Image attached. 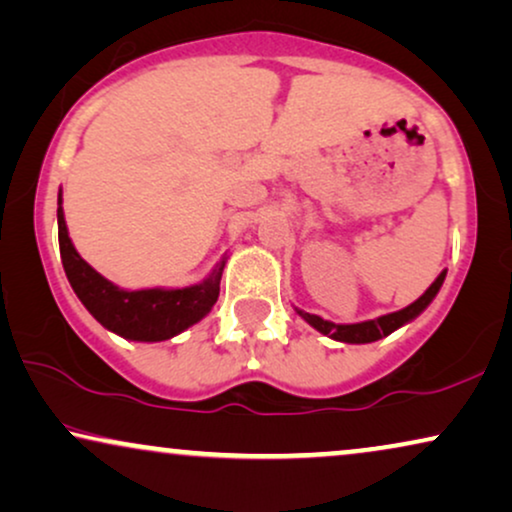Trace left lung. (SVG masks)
<instances>
[{
  "instance_id": "1",
  "label": "left lung",
  "mask_w": 512,
  "mask_h": 512,
  "mask_svg": "<svg viewBox=\"0 0 512 512\" xmlns=\"http://www.w3.org/2000/svg\"><path fill=\"white\" fill-rule=\"evenodd\" d=\"M445 276H447V271H442V274L433 281L431 288H428L424 295L417 299V302H412L410 306H405V309H400L395 313H388V316H379L377 320H365V323H353V325H337V323H330V320H323L320 316H313V313H304L299 309H297V313L306 320V323L316 327L318 332H323V335L337 339V342L370 344V342H377V339H381V337L391 335L393 330H398L400 325L410 323L412 318H417L419 313L433 302L435 295H438V290L442 288V281H445Z\"/></svg>"
}]
</instances>
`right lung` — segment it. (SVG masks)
<instances>
[{"label": "right lung", "mask_w": 512, "mask_h": 512, "mask_svg": "<svg viewBox=\"0 0 512 512\" xmlns=\"http://www.w3.org/2000/svg\"><path fill=\"white\" fill-rule=\"evenodd\" d=\"M58 243L63 267L72 290L91 316L117 335L133 342H163L180 335L189 325L199 323L213 309L220 295L224 260L206 281L180 290H121L102 278L91 264H86L74 250L67 236L63 199L58 194Z\"/></svg>", "instance_id": "1"}]
</instances>
